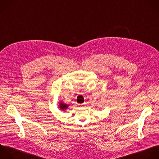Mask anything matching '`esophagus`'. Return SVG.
<instances>
[{"instance_id":"esophagus-1","label":"esophagus","mask_w":159,"mask_h":159,"mask_svg":"<svg viewBox=\"0 0 159 159\" xmlns=\"http://www.w3.org/2000/svg\"><path fill=\"white\" fill-rule=\"evenodd\" d=\"M84 105H85V103H82V104H80L79 105H80V106H81V107H82V106H84Z\"/></svg>"}]
</instances>
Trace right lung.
<instances>
[{
	"label": "right lung",
	"mask_w": 159,
	"mask_h": 159,
	"mask_svg": "<svg viewBox=\"0 0 159 159\" xmlns=\"http://www.w3.org/2000/svg\"><path fill=\"white\" fill-rule=\"evenodd\" d=\"M68 107H69L68 105H66V104L62 103V102H61L60 103H59V108H60L61 110H65L67 109Z\"/></svg>",
	"instance_id": "right-lung-1"
}]
</instances>
